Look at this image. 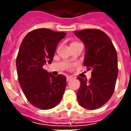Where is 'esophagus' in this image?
<instances>
[{"instance_id":"esophagus-1","label":"esophagus","mask_w":131,"mask_h":131,"mask_svg":"<svg viewBox=\"0 0 131 131\" xmlns=\"http://www.w3.org/2000/svg\"><path fill=\"white\" fill-rule=\"evenodd\" d=\"M66 79H67V81H70L71 79H72V77H71V76H67Z\"/></svg>"}]
</instances>
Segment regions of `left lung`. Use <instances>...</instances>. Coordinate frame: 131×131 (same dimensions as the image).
<instances>
[{
	"mask_svg": "<svg viewBox=\"0 0 131 131\" xmlns=\"http://www.w3.org/2000/svg\"><path fill=\"white\" fill-rule=\"evenodd\" d=\"M85 45L84 66L91 70L92 77L87 82L78 77L79 103L85 108H100L108 101L114 90L118 75L117 54L111 39L98 29H85L74 32Z\"/></svg>",
	"mask_w": 131,
	"mask_h": 131,
	"instance_id": "obj_1",
	"label": "left lung"
}]
</instances>
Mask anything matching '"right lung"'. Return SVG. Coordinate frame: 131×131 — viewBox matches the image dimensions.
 I'll use <instances>...</instances> for the list:
<instances>
[{"mask_svg": "<svg viewBox=\"0 0 131 131\" xmlns=\"http://www.w3.org/2000/svg\"><path fill=\"white\" fill-rule=\"evenodd\" d=\"M64 32L39 28L28 33L19 49L16 65L18 80L28 101L38 108L47 110L60 102L66 87V77H54L43 66L52 62Z\"/></svg>", "mask_w": 131, "mask_h": 131, "instance_id": "right-lung-1", "label": "right lung"}]
</instances>
